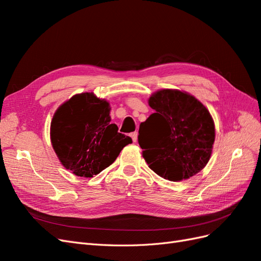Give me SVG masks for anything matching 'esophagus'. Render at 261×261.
<instances>
[{
	"label": "esophagus",
	"instance_id": "obj_1",
	"mask_svg": "<svg viewBox=\"0 0 261 261\" xmlns=\"http://www.w3.org/2000/svg\"><path fill=\"white\" fill-rule=\"evenodd\" d=\"M137 136H138V133H137V132L130 133V137H132V139H133L134 143H136V141H137Z\"/></svg>",
	"mask_w": 261,
	"mask_h": 261
}]
</instances>
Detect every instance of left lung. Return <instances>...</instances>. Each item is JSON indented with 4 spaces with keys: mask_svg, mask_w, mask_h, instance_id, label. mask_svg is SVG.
Wrapping results in <instances>:
<instances>
[{
    "mask_svg": "<svg viewBox=\"0 0 261 261\" xmlns=\"http://www.w3.org/2000/svg\"><path fill=\"white\" fill-rule=\"evenodd\" d=\"M149 106L154 113L138 132L149 168L173 181L194 176L206 167L215 143L209 111L191 94L171 89L153 93Z\"/></svg>",
    "mask_w": 261,
    "mask_h": 261,
    "instance_id": "1",
    "label": "left lung"
}]
</instances>
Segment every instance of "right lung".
<instances>
[{
	"label": "right lung",
	"mask_w": 261,
	"mask_h": 261,
	"mask_svg": "<svg viewBox=\"0 0 261 261\" xmlns=\"http://www.w3.org/2000/svg\"><path fill=\"white\" fill-rule=\"evenodd\" d=\"M51 141L67 170L92 177L111 165L132 138L111 123L108 102L86 92L72 97L55 112Z\"/></svg>",
	"instance_id": "obj_1"
}]
</instances>
